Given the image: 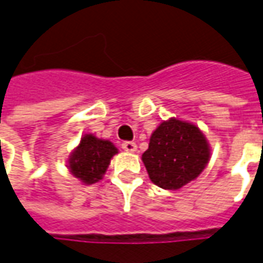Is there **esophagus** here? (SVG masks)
I'll return each mask as SVG.
<instances>
[{
    "label": "esophagus",
    "mask_w": 263,
    "mask_h": 263,
    "mask_svg": "<svg viewBox=\"0 0 263 263\" xmlns=\"http://www.w3.org/2000/svg\"><path fill=\"white\" fill-rule=\"evenodd\" d=\"M121 147H123L124 152H128V153H134L136 152V143H134V142H123V144H121Z\"/></svg>",
    "instance_id": "1"
}]
</instances>
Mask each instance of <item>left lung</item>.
<instances>
[{
  "instance_id": "8db88e82",
  "label": "left lung",
  "mask_w": 263,
  "mask_h": 263,
  "mask_svg": "<svg viewBox=\"0 0 263 263\" xmlns=\"http://www.w3.org/2000/svg\"><path fill=\"white\" fill-rule=\"evenodd\" d=\"M210 160V144L195 124L162 121L150 136L143 161L148 177L164 190H180L195 180Z\"/></svg>"
}]
</instances>
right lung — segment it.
I'll list each match as a JSON object with an SVG mask.
<instances>
[{
  "label": "right lung",
  "mask_w": 263,
  "mask_h": 263,
  "mask_svg": "<svg viewBox=\"0 0 263 263\" xmlns=\"http://www.w3.org/2000/svg\"><path fill=\"white\" fill-rule=\"evenodd\" d=\"M117 153L119 150L110 140L86 134L68 158V169L83 184H94L102 179Z\"/></svg>",
  "instance_id": "1"
}]
</instances>
